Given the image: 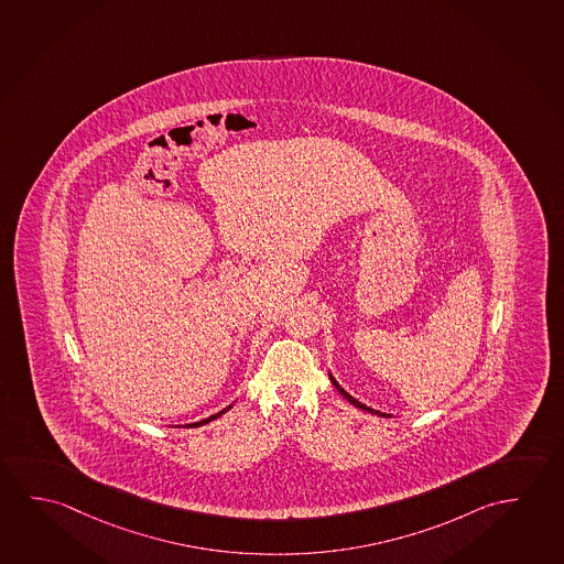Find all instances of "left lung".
Instances as JSON below:
<instances>
[{"instance_id": "left-lung-1", "label": "left lung", "mask_w": 564, "mask_h": 564, "mask_svg": "<svg viewBox=\"0 0 564 564\" xmlns=\"http://www.w3.org/2000/svg\"><path fill=\"white\" fill-rule=\"evenodd\" d=\"M329 378H332L333 386H335V388L339 390V393H343V395H345V398H347V400H349V402L352 403V405H357V408H360V410H365V412L376 413V415H380V417H392V415H386V413L378 412V410H372V408H367L365 403L358 402V400H355V398H352L350 393L345 392V390L340 388L339 382H337V380H335V378H333L332 375H329Z\"/></svg>"}]
</instances>
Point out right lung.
Returning a JSON list of instances; mask_svg holds the SVG:
<instances>
[{"label":"right lung","mask_w":564,"mask_h":564,"mask_svg":"<svg viewBox=\"0 0 564 564\" xmlns=\"http://www.w3.org/2000/svg\"><path fill=\"white\" fill-rule=\"evenodd\" d=\"M227 410H231V405H229V408H225V410H221L219 413H215V415H212V417H207V420L197 421V423H188V427H199V425H206V423H209V421L217 420L219 415H224Z\"/></svg>","instance_id":"right-lung-1"}]
</instances>
